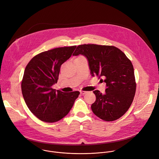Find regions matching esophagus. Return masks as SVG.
Here are the masks:
<instances>
[{
  "instance_id": "34e87169",
  "label": "esophagus",
  "mask_w": 159,
  "mask_h": 159,
  "mask_svg": "<svg viewBox=\"0 0 159 159\" xmlns=\"http://www.w3.org/2000/svg\"><path fill=\"white\" fill-rule=\"evenodd\" d=\"M87 93V92H86V91H82V90H81V91H80V94H82V95L85 94Z\"/></svg>"
}]
</instances>
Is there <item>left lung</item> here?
<instances>
[{
	"label": "left lung",
	"mask_w": 159,
	"mask_h": 159,
	"mask_svg": "<svg viewBox=\"0 0 159 159\" xmlns=\"http://www.w3.org/2000/svg\"><path fill=\"white\" fill-rule=\"evenodd\" d=\"M79 55L87 59L92 76H98L106 84L105 94L98 90L93 91L96 99L91 106L93 112L104 121L119 119L129 108L135 94L131 61L118 48L106 45H79L73 56Z\"/></svg>",
	"instance_id": "left-lung-1"
}]
</instances>
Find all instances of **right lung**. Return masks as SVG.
Listing matches in <instances>:
<instances>
[{
    "instance_id": "right-lung-1",
    "label": "right lung",
    "mask_w": 159,
    "mask_h": 159,
    "mask_svg": "<svg viewBox=\"0 0 159 159\" xmlns=\"http://www.w3.org/2000/svg\"><path fill=\"white\" fill-rule=\"evenodd\" d=\"M76 46L54 48L34 57L27 65L21 83L22 94L29 109L40 120L57 122L72 109L80 93L53 89L61 65L72 56Z\"/></svg>"
}]
</instances>
